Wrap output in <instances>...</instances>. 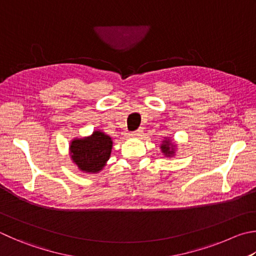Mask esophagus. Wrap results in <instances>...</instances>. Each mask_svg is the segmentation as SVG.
Here are the masks:
<instances>
[{
    "label": "esophagus",
    "mask_w": 256,
    "mask_h": 256,
    "mask_svg": "<svg viewBox=\"0 0 256 256\" xmlns=\"http://www.w3.org/2000/svg\"><path fill=\"white\" fill-rule=\"evenodd\" d=\"M142 133H143L142 128H138V130H136V131L130 132L128 134H130V136H142Z\"/></svg>",
    "instance_id": "1"
}]
</instances>
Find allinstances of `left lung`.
<instances>
[{"instance_id": "obj_1", "label": "left lung", "mask_w": 256, "mask_h": 256, "mask_svg": "<svg viewBox=\"0 0 256 256\" xmlns=\"http://www.w3.org/2000/svg\"><path fill=\"white\" fill-rule=\"evenodd\" d=\"M170 142L169 141H164V143H162V146H161V148H162V151H164V154H166V156H169V154H172L174 153V151L172 150H170Z\"/></svg>"}]
</instances>
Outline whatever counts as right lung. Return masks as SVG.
<instances>
[{
  "label": "right lung",
  "mask_w": 256,
  "mask_h": 256,
  "mask_svg": "<svg viewBox=\"0 0 256 256\" xmlns=\"http://www.w3.org/2000/svg\"><path fill=\"white\" fill-rule=\"evenodd\" d=\"M112 144L108 136L96 131L90 138L72 141L70 146L72 159L82 171L97 172L108 160Z\"/></svg>",
  "instance_id": "add662e5"
}]
</instances>
